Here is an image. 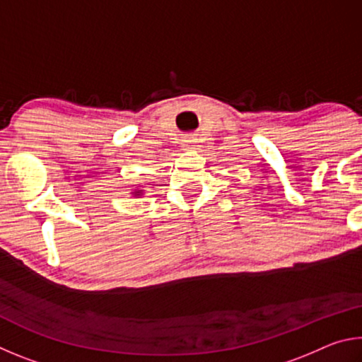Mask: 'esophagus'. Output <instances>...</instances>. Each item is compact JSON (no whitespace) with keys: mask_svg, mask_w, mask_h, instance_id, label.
<instances>
[{"mask_svg":"<svg viewBox=\"0 0 362 362\" xmlns=\"http://www.w3.org/2000/svg\"><path fill=\"white\" fill-rule=\"evenodd\" d=\"M183 146H185V150H188V151H196V150H199L198 140H196V139H187L185 142H183Z\"/></svg>","mask_w":362,"mask_h":362,"instance_id":"1","label":"esophagus"}]
</instances>
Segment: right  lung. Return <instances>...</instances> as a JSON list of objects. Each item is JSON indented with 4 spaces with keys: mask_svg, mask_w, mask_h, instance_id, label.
<instances>
[{
    "mask_svg": "<svg viewBox=\"0 0 362 362\" xmlns=\"http://www.w3.org/2000/svg\"><path fill=\"white\" fill-rule=\"evenodd\" d=\"M134 194V198H140V196L144 194V189L142 188H136L134 192H131Z\"/></svg>",
    "mask_w": 362,
    "mask_h": 362,
    "instance_id": "add662e5",
    "label": "right lung"
}]
</instances>
